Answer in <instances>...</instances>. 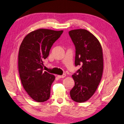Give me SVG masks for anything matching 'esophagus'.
Segmentation results:
<instances>
[{"instance_id": "obj_1", "label": "esophagus", "mask_w": 124, "mask_h": 124, "mask_svg": "<svg viewBox=\"0 0 124 124\" xmlns=\"http://www.w3.org/2000/svg\"><path fill=\"white\" fill-rule=\"evenodd\" d=\"M65 76H66V75L65 74H63V75H62V76L58 75V77L59 78H64Z\"/></svg>"}]
</instances>
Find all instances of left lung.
Listing matches in <instances>:
<instances>
[{
    "instance_id": "1",
    "label": "left lung",
    "mask_w": 124,
    "mask_h": 124,
    "mask_svg": "<svg viewBox=\"0 0 124 124\" xmlns=\"http://www.w3.org/2000/svg\"><path fill=\"white\" fill-rule=\"evenodd\" d=\"M69 34L75 46V66H81L72 75L75 84L70 94L72 100L84 102L94 95L101 81L102 49L97 38L88 30H72Z\"/></svg>"
}]
</instances>
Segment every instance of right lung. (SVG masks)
Listing matches in <instances>:
<instances>
[{"instance_id": "right-lung-1", "label": "right lung", "mask_w": 124, "mask_h": 124, "mask_svg": "<svg viewBox=\"0 0 124 124\" xmlns=\"http://www.w3.org/2000/svg\"><path fill=\"white\" fill-rule=\"evenodd\" d=\"M63 31L40 29L28 34L22 42L18 54V71L23 86L36 102L49 99L55 76L43 71V60Z\"/></svg>"}]
</instances>
